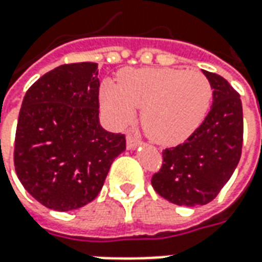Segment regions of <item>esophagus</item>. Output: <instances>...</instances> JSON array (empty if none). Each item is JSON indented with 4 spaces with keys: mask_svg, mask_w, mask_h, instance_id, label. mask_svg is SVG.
I'll return each instance as SVG.
<instances>
[{
    "mask_svg": "<svg viewBox=\"0 0 262 262\" xmlns=\"http://www.w3.org/2000/svg\"><path fill=\"white\" fill-rule=\"evenodd\" d=\"M140 140L139 139H136L135 136H132V135H127V137H126V146H127V148H136L139 144H140Z\"/></svg>",
    "mask_w": 262,
    "mask_h": 262,
    "instance_id": "obj_1",
    "label": "esophagus"
}]
</instances>
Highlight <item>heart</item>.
I'll use <instances>...</instances> for the list:
<instances>
[{
	"label": "heart",
	"mask_w": 262,
	"mask_h": 262,
	"mask_svg": "<svg viewBox=\"0 0 262 262\" xmlns=\"http://www.w3.org/2000/svg\"><path fill=\"white\" fill-rule=\"evenodd\" d=\"M213 98L212 84L199 71L129 70L101 92L103 111L116 125L129 123L140 109V125L151 140L177 144L196 130Z\"/></svg>",
	"instance_id": "b5f03b06"
}]
</instances>
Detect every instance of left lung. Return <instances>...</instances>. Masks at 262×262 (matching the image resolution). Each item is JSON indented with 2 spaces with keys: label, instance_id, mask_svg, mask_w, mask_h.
<instances>
[{
  "label": "left lung",
  "instance_id": "left-lung-1",
  "mask_svg": "<svg viewBox=\"0 0 262 262\" xmlns=\"http://www.w3.org/2000/svg\"><path fill=\"white\" fill-rule=\"evenodd\" d=\"M213 103L202 125L182 144L165 148L151 178L154 191L180 206L206 205L236 170L243 147V106L238 92L219 74L203 70Z\"/></svg>",
  "mask_w": 262,
  "mask_h": 262
}]
</instances>
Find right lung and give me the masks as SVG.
Segmentation results:
<instances>
[{
	"mask_svg": "<svg viewBox=\"0 0 262 262\" xmlns=\"http://www.w3.org/2000/svg\"><path fill=\"white\" fill-rule=\"evenodd\" d=\"M97 63H71L42 75L26 91L15 135L20 184L43 206L74 210L94 201L125 135L99 125Z\"/></svg>",
	"mask_w": 262,
	"mask_h": 262,
	"instance_id": "right-lung-1",
	"label": "right lung"
}]
</instances>
